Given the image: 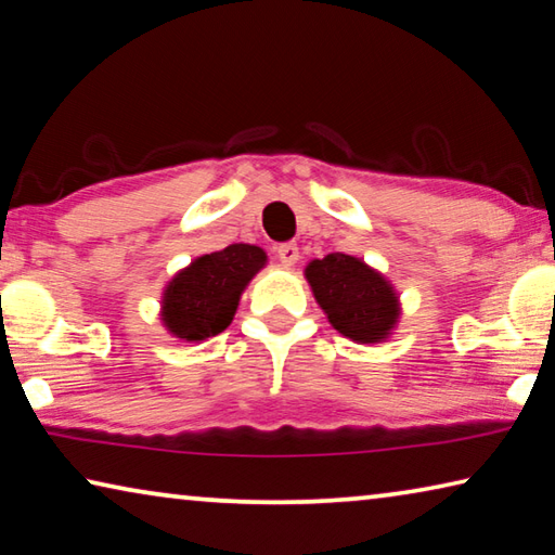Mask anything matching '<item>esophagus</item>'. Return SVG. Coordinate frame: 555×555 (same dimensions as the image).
Instances as JSON below:
<instances>
[{"mask_svg":"<svg viewBox=\"0 0 555 555\" xmlns=\"http://www.w3.org/2000/svg\"><path fill=\"white\" fill-rule=\"evenodd\" d=\"M276 257L284 267H294L300 255H298V247L294 242H284V244H279V247H276Z\"/></svg>","mask_w":555,"mask_h":555,"instance_id":"obj_1","label":"esophagus"}]
</instances>
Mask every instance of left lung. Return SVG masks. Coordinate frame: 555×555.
<instances>
[{"label": "left lung", "instance_id": "obj_1", "mask_svg": "<svg viewBox=\"0 0 555 555\" xmlns=\"http://www.w3.org/2000/svg\"><path fill=\"white\" fill-rule=\"evenodd\" d=\"M315 300L335 331L357 343H379L397 323L399 306L377 271L350 255H327L306 269Z\"/></svg>", "mask_w": 555, "mask_h": 555}]
</instances>
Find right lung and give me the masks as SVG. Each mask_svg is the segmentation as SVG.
I'll return each instance as SVG.
<instances>
[{"instance_id":"add662e5","label":"right lung","mask_w":555,"mask_h":555,"mask_svg":"<svg viewBox=\"0 0 555 555\" xmlns=\"http://www.w3.org/2000/svg\"><path fill=\"white\" fill-rule=\"evenodd\" d=\"M264 251L251 244H230L198 257L164 294V323L183 340H205L222 333L237 311L242 288L264 267Z\"/></svg>"}]
</instances>
